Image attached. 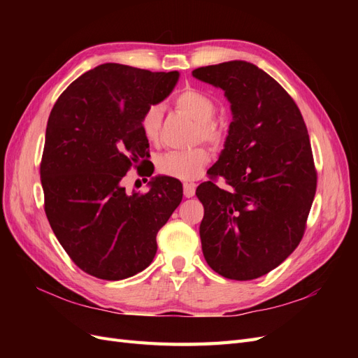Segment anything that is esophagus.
I'll use <instances>...</instances> for the list:
<instances>
[{
	"label": "esophagus",
	"mask_w": 358,
	"mask_h": 358,
	"mask_svg": "<svg viewBox=\"0 0 358 358\" xmlns=\"http://www.w3.org/2000/svg\"><path fill=\"white\" fill-rule=\"evenodd\" d=\"M194 194H196V183H191V182L183 183V196L189 199L194 196Z\"/></svg>",
	"instance_id": "1"
}]
</instances>
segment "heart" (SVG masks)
Returning a JSON list of instances; mask_svg holds the SVG:
<instances>
[{
    "mask_svg": "<svg viewBox=\"0 0 358 358\" xmlns=\"http://www.w3.org/2000/svg\"><path fill=\"white\" fill-rule=\"evenodd\" d=\"M176 109L189 115L194 121L199 122L197 138L206 143L218 148L224 143L225 131L222 125L213 119L216 104L210 96L196 88H185L175 96ZM162 109L158 104L146 107L140 117V128L149 142H155L161 129ZM209 162V154L204 148H196L189 150H171L157 159V170L164 176L176 178L182 180L197 179L204 166Z\"/></svg>",
    "mask_w": 358,
    "mask_h": 358,
    "instance_id": "obj_1",
    "label": "heart"
}]
</instances>
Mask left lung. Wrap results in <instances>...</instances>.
I'll return each instance as SVG.
<instances>
[{
    "label": "left lung",
    "instance_id": "obj_1",
    "mask_svg": "<svg viewBox=\"0 0 358 358\" xmlns=\"http://www.w3.org/2000/svg\"><path fill=\"white\" fill-rule=\"evenodd\" d=\"M231 104L220 159L199 185L203 255L224 278L268 273L299 246L317 191L308 128L297 104L272 76L246 61L192 71ZM231 187L222 190L215 179Z\"/></svg>",
    "mask_w": 358,
    "mask_h": 358
}]
</instances>
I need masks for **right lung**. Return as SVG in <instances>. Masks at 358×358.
Segmentation results:
<instances>
[{"label":"right lung","instance_id":"right-lung-1","mask_svg":"<svg viewBox=\"0 0 358 358\" xmlns=\"http://www.w3.org/2000/svg\"><path fill=\"white\" fill-rule=\"evenodd\" d=\"M178 79V71L101 64L76 79L53 106L40 164L45 212L85 273L121 280L152 263L157 234L182 201V183L158 176L148 192L128 196L122 179L150 157L140 117Z\"/></svg>","mask_w":358,"mask_h":358}]
</instances>
